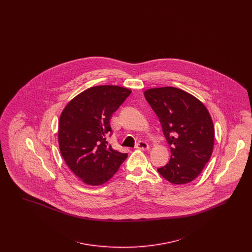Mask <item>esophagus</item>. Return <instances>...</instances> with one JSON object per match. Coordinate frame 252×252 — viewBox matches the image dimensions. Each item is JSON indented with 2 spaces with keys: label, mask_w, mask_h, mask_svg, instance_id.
Listing matches in <instances>:
<instances>
[{
  "label": "esophagus",
  "mask_w": 252,
  "mask_h": 252,
  "mask_svg": "<svg viewBox=\"0 0 252 252\" xmlns=\"http://www.w3.org/2000/svg\"><path fill=\"white\" fill-rule=\"evenodd\" d=\"M136 148L139 149V150H147L149 148V145L147 143L141 141V142H139L138 144H136Z\"/></svg>",
  "instance_id": "1"
}]
</instances>
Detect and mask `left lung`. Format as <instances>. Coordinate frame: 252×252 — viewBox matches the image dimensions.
Listing matches in <instances>:
<instances>
[{"instance_id": "1", "label": "left lung", "mask_w": 252, "mask_h": 252, "mask_svg": "<svg viewBox=\"0 0 252 252\" xmlns=\"http://www.w3.org/2000/svg\"><path fill=\"white\" fill-rule=\"evenodd\" d=\"M144 97L158 117L171 158L158 172L173 184L196 179L212 156L215 127L208 109L194 96L174 87L149 89Z\"/></svg>"}]
</instances>
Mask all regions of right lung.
<instances>
[{"label": "right lung", "instance_id": "obj_1", "mask_svg": "<svg viewBox=\"0 0 252 252\" xmlns=\"http://www.w3.org/2000/svg\"><path fill=\"white\" fill-rule=\"evenodd\" d=\"M131 91L118 86L92 87L72 99L59 124L60 153L68 167L92 186L110 180L127 158L107 141L109 120Z\"/></svg>", "mask_w": 252, "mask_h": 252}]
</instances>
